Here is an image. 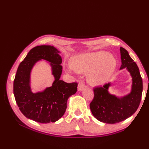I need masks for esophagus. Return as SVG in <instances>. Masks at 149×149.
I'll return each mask as SVG.
<instances>
[{"label":"esophagus","instance_id":"1","mask_svg":"<svg viewBox=\"0 0 149 149\" xmlns=\"http://www.w3.org/2000/svg\"><path fill=\"white\" fill-rule=\"evenodd\" d=\"M85 88V85L84 84H82V83H79V84H78V87H77V89L79 91H82Z\"/></svg>","mask_w":149,"mask_h":149}]
</instances>
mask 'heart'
Returning <instances> with one entry per match:
<instances>
[{"instance_id":"obj_1","label":"heart","mask_w":149,"mask_h":149,"mask_svg":"<svg viewBox=\"0 0 149 149\" xmlns=\"http://www.w3.org/2000/svg\"><path fill=\"white\" fill-rule=\"evenodd\" d=\"M72 69L77 73L87 72V79L91 84H105L114 72L116 60L113 55L104 52H88L77 55L70 62ZM67 72H71L68 68Z\"/></svg>"}]
</instances>
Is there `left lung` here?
<instances>
[{
    "mask_svg": "<svg viewBox=\"0 0 149 149\" xmlns=\"http://www.w3.org/2000/svg\"><path fill=\"white\" fill-rule=\"evenodd\" d=\"M122 65L120 70L125 68L132 77L131 92L122 97H116L108 92L110 83L93 89L94 98L90 103V108L95 118L106 123H116L125 120L134 114L139 106L143 92V80L136 63L128 52L120 47Z\"/></svg>",
    "mask_w": 149,
    "mask_h": 149,
    "instance_id": "left-lung-1",
    "label": "left lung"
}]
</instances>
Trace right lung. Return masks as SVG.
<instances>
[{
    "mask_svg": "<svg viewBox=\"0 0 149 149\" xmlns=\"http://www.w3.org/2000/svg\"><path fill=\"white\" fill-rule=\"evenodd\" d=\"M60 51L53 46L41 45L30 50L17 68L14 81V95L17 106L26 118L37 122H55L64 114L68 98L77 90L75 82L60 80L62 72ZM41 59L49 61L55 81L52 86L34 93L30 86L32 68Z\"/></svg>",
    "mask_w": 149,
    "mask_h": 149,
    "instance_id": "1",
    "label": "right lung"
}]
</instances>
